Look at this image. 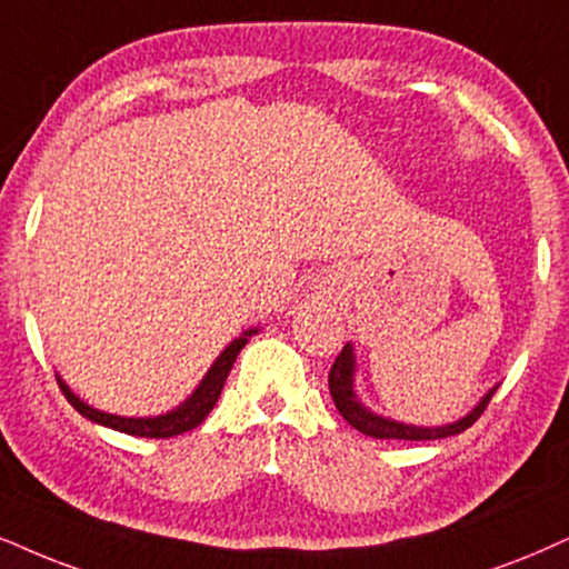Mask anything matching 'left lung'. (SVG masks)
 Returning <instances> with one entry per match:
<instances>
[{
	"instance_id": "1",
	"label": "left lung",
	"mask_w": 569,
	"mask_h": 569,
	"mask_svg": "<svg viewBox=\"0 0 569 569\" xmlns=\"http://www.w3.org/2000/svg\"><path fill=\"white\" fill-rule=\"evenodd\" d=\"M351 376H355V351H351V347L347 343V347L341 349V355L333 359V365H330V372H328V388L338 415H341L351 428H357L359 433L370 438H399V441H436V438H449V436L462 433V430L470 428L472 422L486 412L488 401H491L496 391V388H491V391L486 393V399L459 422H451V426H443V428H415V426H405V422H393V420H386V417L368 412V409L357 401L355 391H351Z\"/></svg>"
}]
</instances>
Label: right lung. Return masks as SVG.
Masks as SVG:
<instances>
[{"label":"right lung","instance_id":"1","mask_svg":"<svg viewBox=\"0 0 569 569\" xmlns=\"http://www.w3.org/2000/svg\"><path fill=\"white\" fill-rule=\"evenodd\" d=\"M251 333H257V330H247V333H243L241 338H236L231 347H228L218 359H214L210 372H207L204 380H201V386L197 388V391L191 393L189 401H183L181 407L172 409V412H168V415H160V417H118V415L99 412V409L83 405V401L62 383V380H60V388H62L64 399H68L70 405L78 409V412H81L83 417H89L91 422H99V426H107L112 430H120V433L141 436V438L181 436V433H186V430L197 428L199 422H204V417L212 412L214 405H218V397H220L222 386H226L228 372H231L239 351L247 347V338Z\"/></svg>","mask_w":569,"mask_h":569}]
</instances>
